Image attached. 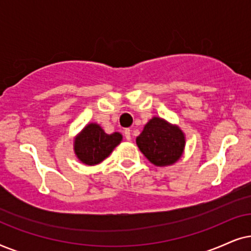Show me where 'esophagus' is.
<instances>
[{
    "mask_svg": "<svg viewBox=\"0 0 251 251\" xmlns=\"http://www.w3.org/2000/svg\"><path fill=\"white\" fill-rule=\"evenodd\" d=\"M124 134H125V139L126 140H128V141H129V140H131V129L126 128L125 131H124Z\"/></svg>",
    "mask_w": 251,
    "mask_h": 251,
    "instance_id": "obj_1",
    "label": "esophagus"
}]
</instances>
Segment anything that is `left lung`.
Segmentation results:
<instances>
[{
    "label": "left lung",
    "instance_id": "left-lung-1",
    "mask_svg": "<svg viewBox=\"0 0 251 251\" xmlns=\"http://www.w3.org/2000/svg\"><path fill=\"white\" fill-rule=\"evenodd\" d=\"M136 145L152 164L166 166L176 163L185 148V136L176 126L153 117L136 138Z\"/></svg>",
    "mask_w": 251,
    "mask_h": 251
}]
</instances>
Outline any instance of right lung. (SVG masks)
I'll use <instances>...</instances> for the list:
<instances>
[{"label":"right lung","instance_id":"right-lung-1","mask_svg":"<svg viewBox=\"0 0 251 251\" xmlns=\"http://www.w3.org/2000/svg\"><path fill=\"white\" fill-rule=\"evenodd\" d=\"M122 141L119 133L106 134L98 124H89L75 141L78 158L87 165H95L106 158Z\"/></svg>","mask_w":251,"mask_h":251}]
</instances>
